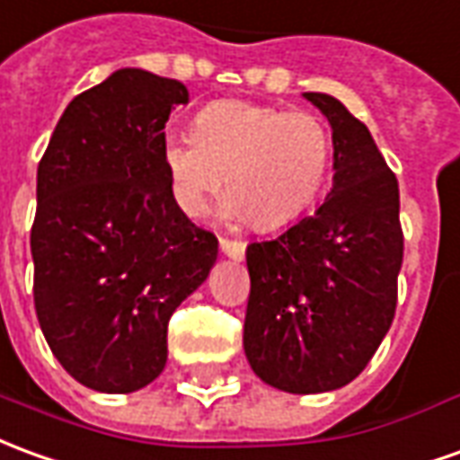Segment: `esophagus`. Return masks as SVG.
Returning a JSON list of instances; mask_svg holds the SVG:
<instances>
[{"mask_svg": "<svg viewBox=\"0 0 460 460\" xmlns=\"http://www.w3.org/2000/svg\"><path fill=\"white\" fill-rule=\"evenodd\" d=\"M221 252L231 256V259H243V253H246V241L239 239H219Z\"/></svg>", "mask_w": 460, "mask_h": 460, "instance_id": "esophagus-1", "label": "esophagus"}]
</instances>
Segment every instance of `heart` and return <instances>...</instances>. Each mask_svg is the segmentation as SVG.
I'll list each match as a JSON object with an SVG mask.
<instances>
[{
	"label": "heart",
	"instance_id": "heart-1",
	"mask_svg": "<svg viewBox=\"0 0 460 460\" xmlns=\"http://www.w3.org/2000/svg\"><path fill=\"white\" fill-rule=\"evenodd\" d=\"M162 162L176 204L199 214L226 174V219L276 229L306 211L329 181L333 139L326 121L252 102H217L194 131L166 134Z\"/></svg>",
	"mask_w": 460,
	"mask_h": 460
}]
</instances>
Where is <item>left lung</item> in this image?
Returning <instances> with one entry per match:
<instances>
[{
  "mask_svg": "<svg viewBox=\"0 0 460 460\" xmlns=\"http://www.w3.org/2000/svg\"><path fill=\"white\" fill-rule=\"evenodd\" d=\"M304 96L333 131V189L281 236L249 243L243 351L263 384L323 394L351 384L391 329L403 231L396 174L364 121L333 96Z\"/></svg>",
  "mask_w": 460,
  "mask_h": 460,
  "instance_id": "8db88e82",
  "label": "left lung"
}]
</instances>
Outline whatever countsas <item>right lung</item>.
I'll return each instance as SVG.
<instances>
[{"label": "right lung", "instance_id": "obj_1", "mask_svg": "<svg viewBox=\"0 0 460 460\" xmlns=\"http://www.w3.org/2000/svg\"><path fill=\"white\" fill-rule=\"evenodd\" d=\"M181 82L119 69L74 96L37 169L34 308L86 388L131 394L166 366V326L207 281L219 241L186 217L162 162Z\"/></svg>", "mask_w": 460, "mask_h": 460}]
</instances>
